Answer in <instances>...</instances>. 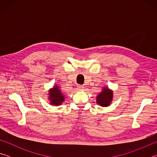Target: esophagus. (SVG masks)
I'll return each instance as SVG.
<instances>
[{
    "mask_svg": "<svg viewBox=\"0 0 157 157\" xmlns=\"http://www.w3.org/2000/svg\"><path fill=\"white\" fill-rule=\"evenodd\" d=\"M84 88V86H83V85H78V86H77V89L79 90V91H81V90H83Z\"/></svg>",
    "mask_w": 157,
    "mask_h": 157,
    "instance_id": "esophagus-1",
    "label": "esophagus"
}]
</instances>
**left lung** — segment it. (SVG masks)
I'll return each mask as SVG.
<instances>
[{"label":"left lung","instance_id":"left-lung-1","mask_svg":"<svg viewBox=\"0 0 157 157\" xmlns=\"http://www.w3.org/2000/svg\"><path fill=\"white\" fill-rule=\"evenodd\" d=\"M113 98V92L107 88L103 89V91L97 96V103L102 107H107Z\"/></svg>","mask_w":157,"mask_h":157}]
</instances>
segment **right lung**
<instances>
[{
	"label": "right lung",
	"mask_w": 157,
	"mask_h": 157,
	"mask_svg": "<svg viewBox=\"0 0 157 157\" xmlns=\"http://www.w3.org/2000/svg\"><path fill=\"white\" fill-rule=\"evenodd\" d=\"M50 104L54 105H59L64 101V95L59 89V86H55L49 91Z\"/></svg>",
	"instance_id": "1"
}]
</instances>
